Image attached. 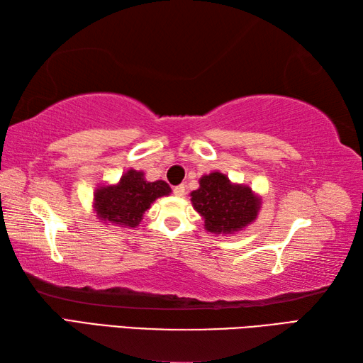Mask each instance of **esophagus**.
I'll use <instances>...</instances> for the list:
<instances>
[{
	"instance_id": "1",
	"label": "esophagus",
	"mask_w": 363,
	"mask_h": 363,
	"mask_svg": "<svg viewBox=\"0 0 363 363\" xmlns=\"http://www.w3.org/2000/svg\"><path fill=\"white\" fill-rule=\"evenodd\" d=\"M173 194H174L176 196H182L184 194H186V187H184V184H181V186H176V187L173 189Z\"/></svg>"
}]
</instances>
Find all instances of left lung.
I'll return each instance as SVG.
<instances>
[{
    "label": "left lung",
    "mask_w": 363,
    "mask_h": 363,
    "mask_svg": "<svg viewBox=\"0 0 363 363\" xmlns=\"http://www.w3.org/2000/svg\"><path fill=\"white\" fill-rule=\"evenodd\" d=\"M191 204L203 215L204 226L213 234L234 233L257 217L259 199L250 187L233 186L221 173L203 176L191 191Z\"/></svg>",
    "instance_id": "1"
}]
</instances>
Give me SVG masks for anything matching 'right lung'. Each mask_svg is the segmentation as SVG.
I'll use <instances>...</instances> for the list:
<instances>
[{
	"instance_id": "obj_1",
	"label": "right lung",
	"mask_w": 363,
	"mask_h": 363,
	"mask_svg": "<svg viewBox=\"0 0 363 363\" xmlns=\"http://www.w3.org/2000/svg\"><path fill=\"white\" fill-rule=\"evenodd\" d=\"M169 191L172 189L167 182H148L143 179V173L129 169L125 176H121L118 186L96 190L95 209L98 217L104 221L135 228L154 199L168 195Z\"/></svg>"
}]
</instances>
